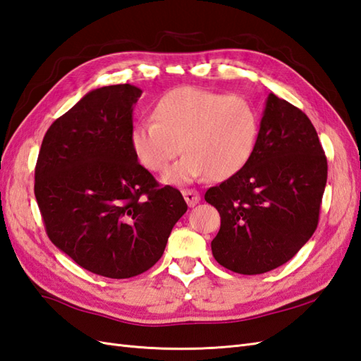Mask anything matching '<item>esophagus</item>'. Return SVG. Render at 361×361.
Here are the masks:
<instances>
[{
    "label": "esophagus",
    "mask_w": 361,
    "mask_h": 361,
    "mask_svg": "<svg viewBox=\"0 0 361 361\" xmlns=\"http://www.w3.org/2000/svg\"><path fill=\"white\" fill-rule=\"evenodd\" d=\"M182 195H183V199H185V202L188 204V207H195L200 202V195L196 190H183Z\"/></svg>",
    "instance_id": "1"
}]
</instances>
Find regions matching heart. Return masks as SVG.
I'll list each match as a JSON object with an SVG mask.
<instances>
[{
	"mask_svg": "<svg viewBox=\"0 0 361 361\" xmlns=\"http://www.w3.org/2000/svg\"><path fill=\"white\" fill-rule=\"evenodd\" d=\"M154 121L131 128L130 145L137 162L161 173L185 152L162 180L185 185L204 176L224 180L250 162L257 145L260 118L254 104L200 87H179L165 93L153 111Z\"/></svg>",
	"mask_w": 361,
	"mask_h": 361,
	"instance_id": "obj_1",
	"label": "heart"
}]
</instances>
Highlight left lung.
Returning <instances> with one entry per match:
<instances>
[{
	"label": "left lung",
	"mask_w": 361,
	"mask_h": 361,
	"mask_svg": "<svg viewBox=\"0 0 361 361\" xmlns=\"http://www.w3.org/2000/svg\"><path fill=\"white\" fill-rule=\"evenodd\" d=\"M326 179V156L310 118L269 93L250 162L205 192L221 214L211 242L217 263L254 276L291 260L317 228Z\"/></svg>",
	"instance_id": "obj_1"
}]
</instances>
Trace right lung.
<instances>
[{
  "label": "right lung",
  "mask_w": 361,
  "mask_h": 361,
  "mask_svg": "<svg viewBox=\"0 0 361 361\" xmlns=\"http://www.w3.org/2000/svg\"><path fill=\"white\" fill-rule=\"evenodd\" d=\"M140 94L118 84L82 96L47 130L35 169V197L50 240L79 267L109 279L150 269L188 208L179 190L159 188L131 150Z\"/></svg>",
  "instance_id": "right-lung-1"
}]
</instances>
